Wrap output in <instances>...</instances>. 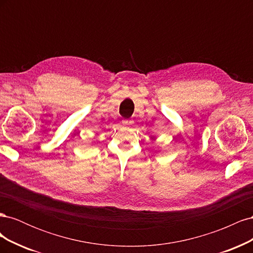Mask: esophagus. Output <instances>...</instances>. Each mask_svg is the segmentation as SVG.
<instances>
[{
  "mask_svg": "<svg viewBox=\"0 0 253 253\" xmlns=\"http://www.w3.org/2000/svg\"><path fill=\"white\" fill-rule=\"evenodd\" d=\"M122 126H126V127L131 126H133V121H131V120H124V121H122Z\"/></svg>",
  "mask_w": 253,
  "mask_h": 253,
  "instance_id": "obj_1",
  "label": "esophagus"
}]
</instances>
